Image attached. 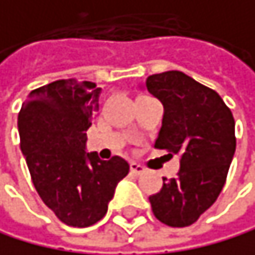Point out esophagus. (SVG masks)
<instances>
[{"mask_svg":"<svg viewBox=\"0 0 255 255\" xmlns=\"http://www.w3.org/2000/svg\"><path fill=\"white\" fill-rule=\"evenodd\" d=\"M130 173H132V174H135V176H138V174L144 173V168H143L141 165L135 163V162H130Z\"/></svg>","mask_w":255,"mask_h":255,"instance_id":"obj_1","label":"esophagus"}]
</instances>
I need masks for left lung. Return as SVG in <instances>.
Masks as SVG:
<instances>
[{
  "label": "left lung",
  "mask_w": 255,
  "mask_h": 255,
  "mask_svg": "<svg viewBox=\"0 0 255 255\" xmlns=\"http://www.w3.org/2000/svg\"><path fill=\"white\" fill-rule=\"evenodd\" d=\"M146 90L163 106L155 148L179 155L181 170L149 196L155 218L171 228L193 224L217 201L235 152V121L221 96L182 71L152 74Z\"/></svg>",
  "instance_id": "obj_1"
}]
</instances>
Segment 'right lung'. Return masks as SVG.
Segmentation results:
<instances>
[{
	"instance_id": "right-lung-1",
	"label": "right lung",
	"mask_w": 255,
	"mask_h": 255,
	"mask_svg": "<svg viewBox=\"0 0 255 255\" xmlns=\"http://www.w3.org/2000/svg\"><path fill=\"white\" fill-rule=\"evenodd\" d=\"M96 84L60 79L27 95L18 114L20 146L34 187L56 217L73 228L100 221L129 163L87 152V129L100 109Z\"/></svg>"
}]
</instances>
